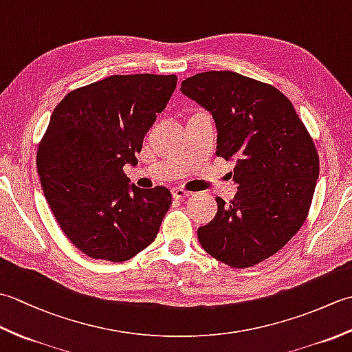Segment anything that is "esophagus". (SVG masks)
Here are the masks:
<instances>
[{
  "instance_id": "1",
  "label": "esophagus",
  "mask_w": 352,
  "mask_h": 352,
  "mask_svg": "<svg viewBox=\"0 0 352 352\" xmlns=\"http://www.w3.org/2000/svg\"><path fill=\"white\" fill-rule=\"evenodd\" d=\"M189 195H190V192L184 190L182 188H174V189H172V197H174L175 199H184V198H188Z\"/></svg>"
}]
</instances>
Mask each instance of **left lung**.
I'll return each mask as SVG.
<instances>
[{
    "mask_svg": "<svg viewBox=\"0 0 352 352\" xmlns=\"http://www.w3.org/2000/svg\"><path fill=\"white\" fill-rule=\"evenodd\" d=\"M180 91L212 113L216 155L234 160V199L198 228L203 248L231 267H250L278 252L309 214L319 177L313 139L287 96L231 71L186 78Z\"/></svg>",
    "mask_w": 352,
    "mask_h": 352,
    "instance_id": "left-lung-1",
    "label": "left lung"
}]
</instances>
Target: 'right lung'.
I'll list each match as a JSON object with an SVG mask.
<instances>
[{"label":"right lung","mask_w":352,"mask_h":352,"mask_svg":"<svg viewBox=\"0 0 352 352\" xmlns=\"http://www.w3.org/2000/svg\"><path fill=\"white\" fill-rule=\"evenodd\" d=\"M175 86V76H111L69 92L52 111L37 174L58 226L86 256L125 261L159 233L170 192L129 184L124 166L138 163Z\"/></svg>","instance_id":"right-lung-1"}]
</instances>
